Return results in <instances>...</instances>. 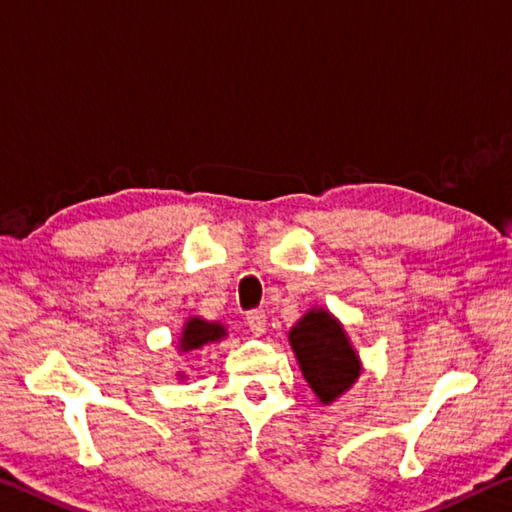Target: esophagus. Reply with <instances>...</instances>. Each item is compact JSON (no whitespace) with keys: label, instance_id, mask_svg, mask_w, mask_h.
<instances>
[{"label":"esophagus","instance_id":"obj_1","mask_svg":"<svg viewBox=\"0 0 512 512\" xmlns=\"http://www.w3.org/2000/svg\"><path fill=\"white\" fill-rule=\"evenodd\" d=\"M246 323H248V328H250V332H253V335H257V337L264 335V330H266V314L262 310L250 312L246 316Z\"/></svg>","mask_w":512,"mask_h":512}]
</instances>
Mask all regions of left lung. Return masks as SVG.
I'll return each instance as SVG.
<instances>
[{"instance_id":"left-lung-1","label":"left lung","mask_w":512,"mask_h":512,"mask_svg":"<svg viewBox=\"0 0 512 512\" xmlns=\"http://www.w3.org/2000/svg\"><path fill=\"white\" fill-rule=\"evenodd\" d=\"M289 346L319 403L330 405L358 383L362 360L328 307H310L300 316L289 330Z\"/></svg>"}]
</instances>
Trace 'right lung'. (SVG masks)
I'll return each instance as SVG.
<instances>
[{
  "instance_id": "1",
  "label": "right lung",
  "mask_w": 512,
  "mask_h": 512,
  "mask_svg": "<svg viewBox=\"0 0 512 512\" xmlns=\"http://www.w3.org/2000/svg\"><path fill=\"white\" fill-rule=\"evenodd\" d=\"M225 337H227V328L221 321H207L202 319V316L193 314L184 321L180 337H177V353L184 355L191 351H200V348H205L209 344L223 342ZM177 376H180V380H186L184 371H177Z\"/></svg>"
}]
</instances>
